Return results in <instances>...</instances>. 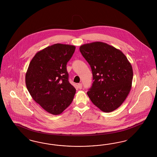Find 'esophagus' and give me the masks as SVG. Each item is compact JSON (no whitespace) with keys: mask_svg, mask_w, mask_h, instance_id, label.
Instances as JSON below:
<instances>
[{"mask_svg":"<svg viewBox=\"0 0 157 157\" xmlns=\"http://www.w3.org/2000/svg\"><path fill=\"white\" fill-rule=\"evenodd\" d=\"M78 88L80 89H81L82 88V84L81 83L78 84Z\"/></svg>","mask_w":157,"mask_h":157,"instance_id":"esophagus-1","label":"esophagus"}]
</instances>
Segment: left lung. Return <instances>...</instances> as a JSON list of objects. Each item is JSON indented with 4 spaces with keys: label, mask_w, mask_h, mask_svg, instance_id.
<instances>
[{
    "label": "left lung",
    "mask_w": 157,
    "mask_h": 157,
    "mask_svg": "<svg viewBox=\"0 0 157 157\" xmlns=\"http://www.w3.org/2000/svg\"><path fill=\"white\" fill-rule=\"evenodd\" d=\"M82 55L90 65L93 83L87 92L90 101L104 112L119 107L131 90L132 65L121 51L102 42L82 45Z\"/></svg>",
    "instance_id": "obj_1"
}]
</instances>
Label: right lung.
Returning a JSON list of instances; mask_svg holds the SVG:
<instances>
[{
  "label": "right lung",
  "instance_id": "obj_1",
  "mask_svg": "<svg viewBox=\"0 0 157 157\" xmlns=\"http://www.w3.org/2000/svg\"><path fill=\"white\" fill-rule=\"evenodd\" d=\"M75 46L55 44L38 51L25 74V85L34 101L54 115L63 113L73 101L76 89L68 81L67 64Z\"/></svg>",
  "mask_w": 157,
  "mask_h": 157
}]
</instances>
